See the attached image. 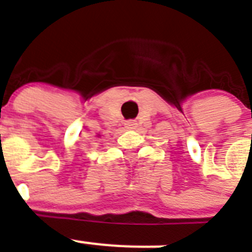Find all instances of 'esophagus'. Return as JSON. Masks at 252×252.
Instances as JSON below:
<instances>
[{
	"mask_svg": "<svg viewBox=\"0 0 252 252\" xmlns=\"http://www.w3.org/2000/svg\"><path fill=\"white\" fill-rule=\"evenodd\" d=\"M136 126H138L136 121H127V122H126V127H127L128 130H135V128H136Z\"/></svg>",
	"mask_w": 252,
	"mask_h": 252,
	"instance_id": "obj_1",
	"label": "esophagus"
}]
</instances>
